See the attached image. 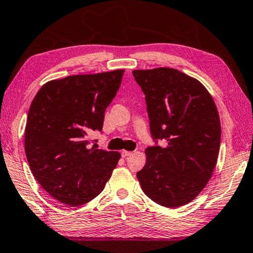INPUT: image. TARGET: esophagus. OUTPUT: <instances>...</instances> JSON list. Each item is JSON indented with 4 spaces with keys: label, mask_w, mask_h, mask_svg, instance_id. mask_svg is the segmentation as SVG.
Masks as SVG:
<instances>
[{
    "label": "esophagus",
    "mask_w": 253,
    "mask_h": 253,
    "mask_svg": "<svg viewBox=\"0 0 253 253\" xmlns=\"http://www.w3.org/2000/svg\"><path fill=\"white\" fill-rule=\"evenodd\" d=\"M131 154H132V152H128V151H122V153H121L123 159H126V157H128Z\"/></svg>",
    "instance_id": "esophagus-1"
}]
</instances>
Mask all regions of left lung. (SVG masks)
Wrapping results in <instances>:
<instances>
[{
    "label": "left lung",
    "mask_w": 253,
    "mask_h": 253,
    "mask_svg": "<svg viewBox=\"0 0 253 253\" xmlns=\"http://www.w3.org/2000/svg\"><path fill=\"white\" fill-rule=\"evenodd\" d=\"M145 94L151 134L166 146L145 150L136 177L147 197L176 208L193 201L215 169L221 126L216 104L197 79L174 68L133 70Z\"/></svg>",
    "instance_id": "obj_1"
}]
</instances>
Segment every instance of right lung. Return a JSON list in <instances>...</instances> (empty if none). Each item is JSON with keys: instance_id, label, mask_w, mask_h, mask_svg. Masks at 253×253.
Returning a JSON list of instances; mask_svg holds the SVG:
<instances>
[{"instance_id": "obj_1", "label": "right lung", "mask_w": 253, "mask_h": 253, "mask_svg": "<svg viewBox=\"0 0 253 253\" xmlns=\"http://www.w3.org/2000/svg\"><path fill=\"white\" fill-rule=\"evenodd\" d=\"M125 70L75 75L46 83L33 99L25 127V153L34 177L50 196L76 207L102 192L120 153L89 147L102 131L104 111Z\"/></svg>"}]
</instances>
